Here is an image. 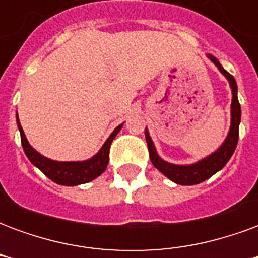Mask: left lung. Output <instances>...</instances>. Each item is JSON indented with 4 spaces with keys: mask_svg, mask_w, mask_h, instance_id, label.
I'll list each match as a JSON object with an SVG mask.
<instances>
[{
    "mask_svg": "<svg viewBox=\"0 0 258 258\" xmlns=\"http://www.w3.org/2000/svg\"><path fill=\"white\" fill-rule=\"evenodd\" d=\"M213 63L216 64L218 70L221 72L227 80L229 81V85L232 88V103H231V128L228 133L227 138L222 142V145L217 149L210 156L202 159L198 163L189 164V166H178V164H171L163 160L162 157L157 155L155 145L151 140V135L145 130L146 144L149 149V157H151L152 164L163 173L167 178H170L173 182L179 185H196L209 179L211 175H214L217 171H220L228 160L231 159L233 152L236 149L239 140V123H240V103L238 101V85L233 79L232 74H229L222 68L221 63L214 58L213 55H207Z\"/></svg>",
    "mask_w": 258,
    "mask_h": 258,
    "instance_id": "left-lung-1",
    "label": "left lung"
}]
</instances>
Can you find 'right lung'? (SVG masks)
I'll use <instances>...</instances> for the list:
<instances>
[{
    "label": "right lung",
    "mask_w": 258,
    "mask_h": 258,
    "mask_svg": "<svg viewBox=\"0 0 258 258\" xmlns=\"http://www.w3.org/2000/svg\"><path fill=\"white\" fill-rule=\"evenodd\" d=\"M16 121H18V127H19L20 131L22 146H23V151H25L27 159L37 168H40L51 181L59 185H66V186L87 184L92 179H95L96 177H99L106 170L107 163H109V149L112 145V141L114 140V137L123 127V124L116 127L114 131L110 134V137L106 140V142L103 144L101 151L88 160H84V162H56V160H51L48 157H44L36 149H33L27 138H26L25 133H23L18 114H16Z\"/></svg>",
    "instance_id": "right-lung-1"
}]
</instances>
